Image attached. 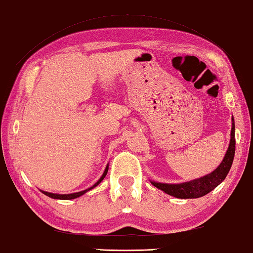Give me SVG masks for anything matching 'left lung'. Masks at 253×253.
Masks as SVG:
<instances>
[{"mask_svg":"<svg viewBox=\"0 0 253 253\" xmlns=\"http://www.w3.org/2000/svg\"><path fill=\"white\" fill-rule=\"evenodd\" d=\"M232 130H231V140L230 146L227 149L226 155L221 165L215 169L213 172L209 173L204 177L198 178V179L188 181V183L181 184H163L151 181L155 187L164 190L168 195L177 197V198H198L206 195L210 192L217 187L223 180L225 179L227 173H229L232 163H233L234 152H235V134H234V120L232 118Z\"/></svg>","mask_w":253,"mask_h":253,"instance_id":"8db88e82","label":"left lung"}]
</instances>
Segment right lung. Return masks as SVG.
<instances>
[{
	"instance_id": "1",
	"label": "right lung",
	"mask_w": 253,
	"mask_h": 253,
	"mask_svg": "<svg viewBox=\"0 0 253 253\" xmlns=\"http://www.w3.org/2000/svg\"><path fill=\"white\" fill-rule=\"evenodd\" d=\"M107 170H109V167H106V168H105L104 173H103L101 178H99V180L97 181V183L93 185V187H90V188H88V189H85V190H82V192L73 193V194H67V195H60V194H52V193H48V192H42V193L44 194V195H47V196H49V197L55 198V200H74V198H77V197L82 196L83 194H85L86 192H88V190H90L92 188H94L95 186H97L99 183H101V181H102L103 179H104V177L106 176Z\"/></svg>"
}]
</instances>
